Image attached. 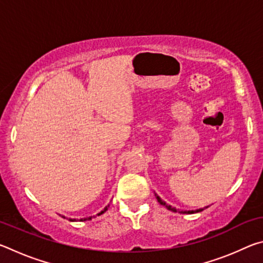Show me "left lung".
Listing matches in <instances>:
<instances>
[{
  "mask_svg": "<svg viewBox=\"0 0 263 263\" xmlns=\"http://www.w3.org/2000/svg\"><path fill=\"white\" fill-rule=\"evenodd\" d=\"M155 197H157V199H158V202L161 204V205H163V206H166L168 210H171V211H173V212H180V213H196V212H201V211H203V209H197V210H191V211H179V210H176L175 208H173L172 205H168V204L164 202V201H162L161 198L159 197V196L155 194ZM205 209V208H204Z\"/></svg>",
  "mask_w": 263,
  "mask_h": 263,
  "instance_id": "8db88e82",
  "label": "left lung"
}]
</instances>
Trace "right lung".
<instances>
[{"label": "right lung", "instance_id": "1", "mask_svg": "<svg viewBox=\"0 0 263 263\" xmlns=\"http://www.w3.org/2000/svg\"><path fill=\"white\" fill-rule=\"evenodd\" d=\"M108 208H109V205H106V206L103 209V210H102L100 213H97V216H101L102 213H104L106 210H108ZM92 217H94V216H91V217H88V218H83V219H80V221H86V220H90ZM70 220L74 221V220H77V219H70Z\"/></svg>", "mask_w": 263, "mask_h": 263}]
</instances>
